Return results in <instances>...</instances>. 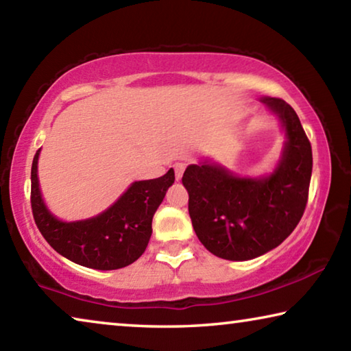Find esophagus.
<instances>
[{
	"instance_id": "1",
	"label": "esophagus",
	"mask_w": 351,
	"mask_h": 351,
	"mask_svg": "<svg viewBox=\"0 0 351 351\" xmlns=\"http://www.w3.org/2000/svg\"><path fill=\"white\" fill-rule=\"evenodd\" d=\"M173 170H175V178H176V181H180L181 178H182L184 170H186V164H182V162H176V164H173Z\"/></svg>"
}]
</instances>
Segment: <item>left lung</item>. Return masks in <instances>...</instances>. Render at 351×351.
<instances>
[{"mask_svg":"<svg viewBox=\"0 0 351 351\" xmlns=\"http://www.w3.org/2000/svg\"><path fill=\"white\" fill-rule=\"evenodd\" d=\"M285 128L283 153L268 176L240 178L215 162L189 165L182 184L195 234L219 258L245 261L277 247L304 215L313 170L311 144L285 100L263 97Z\"/></svg>","mask_w":351,"mask_h":351,"instance_id":"8db88e82","label":"left lung"}]
</instances>
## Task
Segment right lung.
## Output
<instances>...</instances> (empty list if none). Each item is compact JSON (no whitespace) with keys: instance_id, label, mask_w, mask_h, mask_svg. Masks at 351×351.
Returning a JSON list of instances; mask_svg holds the SVG:
<instances>
[{"instance_id":"obj_1","label":"right lung","mask_w":351,"mask_h":351,"mask_svg":"<svg viewBox=\"0 0 351 351\" xmlns=\"http://www.w3.org/2000/svg\"><path fill=\"white\" fill-rule=\"evenodd\" d=\"M37 150L31 170V206L35 224L56 251L86 268H125L144 254L152 237V219L175 182V171L156 180L136 181L114 204L97 217L64 223L52 215L41 198Z\"/></svg>"}]
</instances>
